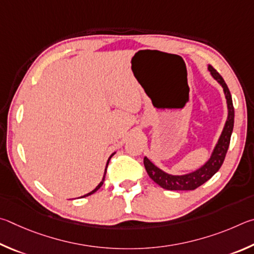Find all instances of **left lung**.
Listing matches in <instances>:
<instances>
[{"label":"left lung","mask_w":254,"mask_h":254,"mask_svg":"<svg viewBox=\"0 0 254 254\" xmlns=\"http://www.w3.org/2000/svg\"><path fill=\"white\" fill-rule=\"evenodd\" d=\"M208 70L211 71V74L213 75L217 82H219L225 93L226 102H228V120H226L224 129L222 131V135L220 137L219 141L215 146L214 150H213L212 156L208 161L205 163V165H203L199 170L195 171L190 174L188 175H182V176H174L170 175L167 173L163 172L156 167L154 164L149 161L148 158H144V165L146 168V172L149 175L155 183L158 184L161 188L168 190H192L197 189L198 186L205 183L211 177L215 174V173L220 170L222 164L224 162L226 152H228L231 135L233 131V125H234V108H233V102L232 97L228 86L224 81V79L222 78V75L217 72V71L213 68L212 65H208Z\"/></svg>","instance_id":"1"}]
</instances>
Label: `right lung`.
Here are the masks:
<instances>
[{
    "instance_id": "add662e5",
    "label": "right lung",
    "mask_w": 254,
    "mask_h": 254,
    "mask_svg": "<svg viewBox=\"0 0 254 254\" xmlns=\"http://www.w3.org/2000/svg\"><path fill=\"white\" fill-rule=\"evenodd\" d=\"M114 155V154H113ZM113 155H111V156L109 157V159H108V163H109V161H110V158L111 157H113ZM108 163H107V166H106V170H105V174H104V179H102V181L100 182V183H99V185H98L97 186V188L95 189V190H91V192L90 193H88V194H86V195H83V196H81V197H86V196H89V195H91V194H93V193H95V192H97V190H99L100 188H101V185L102 184H104V182H105V176H106V172H107V167H108Z\"/></svg>"
}]
</instances>
